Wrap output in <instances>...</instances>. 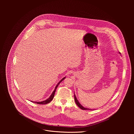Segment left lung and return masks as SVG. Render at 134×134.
Masks as SVG:
<instances>
[{
	"mask_svg": "<svg viewBox=\"0 0 134 134\" xmlns=\"http://www.w3.org/2000/svg\"><path fill=\"white\" fill-rule=\"evenodd\" d=\"M74 99H75V102H76V104H77V105H78V107L80 108H81V109H82V110H90L89 109H87V108H84V107H83L80 103V102H79V101L77 100V98H76V96H75V94H74ZM92 110V109H91Z\"/></svg>",
	"mask_w": 134,
	"mask_h": 134,
	"instance_id": "8db88e82",
	"label": "left lung"
}]
</instances>
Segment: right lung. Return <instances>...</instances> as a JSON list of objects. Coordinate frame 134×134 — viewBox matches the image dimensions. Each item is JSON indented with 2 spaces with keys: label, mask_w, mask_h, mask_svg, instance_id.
Here are the masks:
<instances>
[{
  "label": "right lung",
  "mask_w": 134,
  "mask_h": 134,
  "mask_svg": "<svg viewBox=\"0 0 134 134\" xmlns=\"http://www.w3.org/2000/svg\"><path fill=\"white\" fill-rule=\"evenodd\" d=\"M65 78H66V77H64V78L58 83V84H57V85H56L54 90L53 91L51 95H50V97L47 100H45V101H42V102H33V101H32V102H33V103H35L39 104H48V103H50V102L53 100V97H54V93H55V90H56L57 87H58V86L59 85V84L64 79H65Z\"/></svg>",
  "instance_id": "add662e5"
}]
</instances>
